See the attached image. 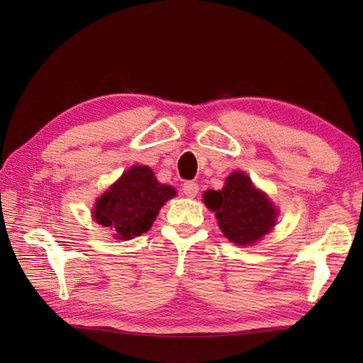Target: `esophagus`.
<instances>
[{"label":"esophagus","mask_w":363,"mask_h":363,"mask_svg":"<svg viewBox=\"0 0 363 363\" xmlns=\"http://www.w3.org/2000/svg\"><path fill=\"white\" fill-rule=\"evenodd\" d=\"M182 191H184V195H186V196H189V198H195V196L198 195L199 187H198V184H196V182H194V181H187V182H184V184H182Z\"/></svg>","instance_id":"34e87169"}]
</instances>
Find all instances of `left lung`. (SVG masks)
Here are the masks:
<instances>
[{"instance_id": "8db88e82", "label": "left lung", "mask_w": 363, "mask_h": 363, "mask_svg": "<svg viewBox=\"0 0 363 363\" xmlns=\"http://www.w3.org/2000/svg\"><path fill=\"white\" fill-rule=\"evenodd\" d=\"M204 203L217 215L223 234L237 245L256 243L276 223L274 206L240 172L229 174L221 190H207Z\"/></svg>"}]
</instances>
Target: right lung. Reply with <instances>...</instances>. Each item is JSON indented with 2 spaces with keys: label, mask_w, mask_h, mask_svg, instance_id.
<instances>
[{
  "label": "right lung",
  "mask_w": 363,
  "mask_h": 363,
  "mask_svg": "<svg viewBox=\"0 0 363 363\" xmlns=\"http://www.w3.org/2000/svg\"><path fill=\"white\" fill-rule=\"evenodd\" d=\"M174 195L173 187L157 182L151 168L134 165L98 199L94 218L118 240H130L151 228L160 207Z\"/></svg>",
  "instance_id": "obj_1"
}]
</instances>
